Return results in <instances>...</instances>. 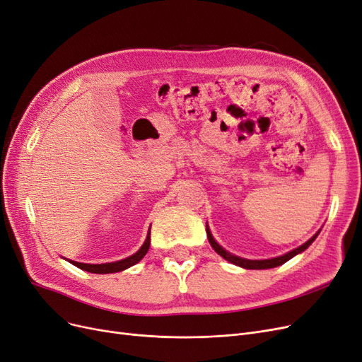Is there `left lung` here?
<instances>
[{"mask_svg":"<svg viewBox=\"0 0 362 362\" xmlns=\"http://www.w3.org/2000/svg\"><path fill=\"white\" fill-rule=\"evenodd\" d=\"M206 231H207V238H209V243L211 245V247L215 249V252L218 253V255H221L223 259H226L228 262H231V264H234V265H238V267H243V269H247V270H265V269H274V267H277V265H282V264H285L286 261H289L291 258H293L296 255H298V253H301V252H304L307 247H309L313 242H315V238L317 237V234H319V231L309 240V242H305L304 245H301L300 247H297V249H293V250H291V252H288V253H285V255H282V257H277V258H272V259H246V258H240V257H235V255H233V253H230V252H226L222 246H219L218 243H216V240L213 238V235H211V233H210V230H209V225L206 223Z\"/></svg>","mask_w":362,"mask_h":362,"instance_id":"obj_1","label":"left lung"}]
</instances>
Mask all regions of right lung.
<instances>
[{
    "instance_id": "add662e5",
    "label": "right lung",
    "mask_w": 362,
    "mask_h": 362,
    "mask_svg": "<svg viewBox=\"0 0 362 362\" xmlns=\"http://www.w3.org/2000/svg\"><path fill=\"white\" fill-rule=\"evenodd\" d=\"M151 246V228L149 233H147V237L144 240L143 246L134 253V255L125 258V259H120V261H115V262H105V264H83V262H77V261H70L73 265H76L77 269L80 270H85L89 273H95V274H109V273H117V272H124L129 267H132L134 264H137L146 253L149 250Z\"/></svg>"
}]
</instances>
